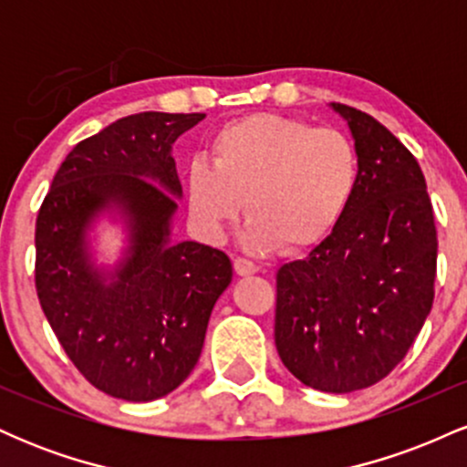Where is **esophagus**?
I'll list each match as a JSON object with an SVG mask.
<instances>
[{
  "label": "esophagus",
  "mask_w": 467,
  "mask_h": 467,
  "mask_svg": "<svg viewBox=\"0 0 467 467\" xmlns=\"http://www.w3.org/2000/svg\"><path fill=\"white\" fill-rule=\"evenodd\" d=\"M234 272H237L239 276H252L259 272V267H256L252 261H245V259H234Z\"/></svg>",
  "instance_id": "1"
}]
</instances>
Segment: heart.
I'll return each mask as SVG.
<instances>
[{"mask_svg":"<svg viewBox=\"0 0 467 467\" xmlns=\"http://www.w3.org/2000/svg\"><path fill=\"white\" fill-rule=\"evenodd\" d=\"M213 164L192 160L186 202L203 237L223 239L241 211L250 222L245 250L265 254L312 250L340 226L356 197L360 162L336 130L296 118L252 114L222 127L211 142Z\"/></svg>","mask_w":467,"mask_h":467,"instance_id":"obj_1","label":"heart"}]
</instances>
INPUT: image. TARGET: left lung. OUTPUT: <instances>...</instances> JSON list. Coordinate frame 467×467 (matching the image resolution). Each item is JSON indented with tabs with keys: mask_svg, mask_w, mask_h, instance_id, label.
<instances>
[{
	"mask_svg": "<svg viewBox=\"0 0 467 467\" xmlns=\"http://www.w3.org/2000/svg\"><path fill=\"white\" fill-rule=\"evenodd\" d=\"M331 109L349 127L360 182L331 237L276 272L275 342L305 387L351 393L387 378L426 323L437 230L409 149L373 116Z\"/></svg>",
	"mask_w": 467,
	"mask_h": 467,
	"instance_id": "1",
	"label": "left lung"
}]
</instances>
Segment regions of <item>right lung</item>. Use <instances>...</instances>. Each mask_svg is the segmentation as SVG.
<instances>
[{
	"label": "right lung",
	"mask_w": 467,
	"mask_h": 467,
	"mask_svg": "<svg viewBox=\"0 0 467 467\" xmlns=\"http://www.w3.org/2000/svg\"><path fill=\"white\" fill-rule=\"evenodd\" d=\"M206 114L142 111L78 142L36 217L35 285L74 367L111 398H164L195 368L217 298L233 281L226 252L173 241L182 184L173 142ZM120 221L126 248L100 266L91 230Z\"/></svg>",
	"instance_id": "obj_1"
}]
</instances>
